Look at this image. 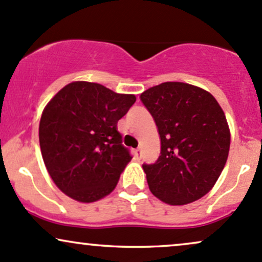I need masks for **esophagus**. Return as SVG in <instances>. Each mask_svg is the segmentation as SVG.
Returning <instances> with one entry per match:
<instances>
[{"instance_id":"esophagus-1","label":"esophagus","mask_w":262,"mask_h":262,"mask_svg":"<svg viewBox=\"0 0 262 262\" xmlns=\"http://www.w3.org/2000/svg\"><path fill=\"white\" fill-rule=\"evenodd\" d=\"M134 154H136V159H137V160H140V159H142V150H140L139 148H138L137 150L134 151Z\"/></svg>"}]
</instances>
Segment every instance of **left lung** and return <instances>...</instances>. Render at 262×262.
<instances>
[{
  "mask_svg": "<svg viewBox=\"0 0 262 262\" xmlns=\"http://www.w3.org/2000/svg\"><path fill=\"white\" fill-rule=\"evenodd\" d=\"M140 100L154 118L160 155L143 164L149 189L170 205L208 194L220 177L230 148L225 114L209 92L182 82L146 89Z\"/></svg>",
  "mask_w": 262,
  "mask_h": 262,
  "instance_id": "8db88e82",
  "label": "left lung"
}]
</instances>
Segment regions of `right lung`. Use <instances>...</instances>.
<instances>
[{
	"mask_svg": "<svg viewBox=\"0 0 262 262\" xmlns=\"http://www.w3.org/2000/svg\"><path fill=\"white\" fill-rule=\"evenodd\" d=\"M136 99L98 83L72 82L46 105L39 122L42 158L66 195L93 203L114 190L132 159L117 123Z\"/></svg>",
	"mask_w": 262,
	"mask_h": 262,
	"instance_id": "obj_1",
	"label": "right lung"
}]
</instances>
